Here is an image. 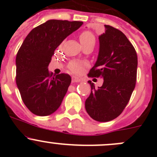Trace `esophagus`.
Here are the masks:
<instances>
[{
	"label": "esophagus",
	"instance_id": "esophagus-1",
	"mask_svg": "<svg viewBox=\"0 0 157 157\" xmlns=\"http://www.w3.org/2000/svg\"><path fill=\"white\" fill-rule=\"evenodd\" d=\"M81 81L80 78H78L77 77H75V76H73L72 77V83H78V82Z\"/></svg>",
	"mask_w": 157,
	"mask_h": 157
}]
</instances>
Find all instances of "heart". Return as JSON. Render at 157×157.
<instances>
[{
  "instance_id": "obj_1",
  "label": "heart",
  "mask_w": 157,
  "mask_h": 157,
  "mask_svg": "<svg viewBox=\"0 0 157 157\" xmlns=\"http://www.w3.org/2000/svg\"><path fill=\"white\" fill-rule=\"evenodd\" d=\"M80 42L82 45H85V44L88 43L90 42H95V37L93 36V33L90 31H83L80 33ZM69 69L71 70L72 72L76 73V74H80L83 71V64L79 61H71L68 65Z\"/></svg>"
}]
</instances>
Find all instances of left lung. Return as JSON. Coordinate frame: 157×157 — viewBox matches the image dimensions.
<instances>
[{"instance_id":"1","label":"left lung","mask_w":157,"mask_h":157,"mask_svg":"<svg viewBox=\"0 0 157 157\" xmlns=\"http://www.w3.org/2000/svg\"><path fill=\"white\" fill-rule=\"evenodd\" d=\"M105 33L99 36L97 60L90 71V77L103 79L96 88L91 80V93L85 108L93 119L100 122L112 121L126 107L137 80V56L132 44L120 30L105 25Z\"/></svg>"}]
</instances>
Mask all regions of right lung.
<instances>
[{
  "mask_svg": "<svg viewBox=\"0 0 157 157\" xmlns=\"http://www.w3.org/2000/svg\"><path fill=\"white\" fill-rule=\"evenodd\" d=\"M50 20L31 30L16 58V82L22 99L33 114L47 116L61 105L71 84L68 74H53L48 67L55 50L83 25Z\"/></svg>",
  "mask_w": 157,
  "mask_h": 157,
  "instance_id": "obj_1",
  "label": "right lung"
}]
</instances>
